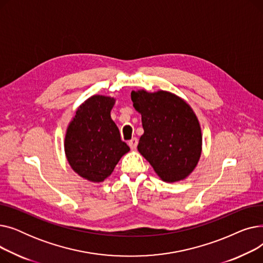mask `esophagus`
<instances>
[{"label": "esophagus", "instance_id": "esophagus-1", "mask_svg": "<svg viewBox=\"0 0 263 263\" xmlns=\"http://www.w3.org/2000/svg\"><path fill=\"white\" fill-rule=\"evenodd\" d=\"M137 143H139V141H137V139L136 137H133V139L131 140V141H129V146H130V148L132 149V150H134L135 148H136V146H137Z\"/></svg>", "mask_w": 263, "mask_h": 263}]
</instances>
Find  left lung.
<instances>
[{
    "mask_svg": "<svg viewBox=\"0 0 263 263\" xmlns=\"http://www.w3.org/2000/svg\"><path fill=\"white\" fill-rule=\"evenodd\" d=\"M133 106L142 115L144 134L139 153L164 182L184 180L199 162L202 134L190 104L166 90H132Z\"/></svg>",
    "mask_w": 263,
    "mask_h": 263,
    "instance_id": "8db88e82",
    "label": "left lung"
}]
</instances>
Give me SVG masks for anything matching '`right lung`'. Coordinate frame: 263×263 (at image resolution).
<instances>
[{"label":"right lung","mask_w":263,"mask_h":263,"mask_svg":"<svg viewBox=\"0 0 263 263\" xmlns=\"http://www.w3.org/2000/svg\"><path fill=\"white\" fill-rule=\"evenodd\" d=\"M115 102L114 97H89L77 108L66 130L64 149L69 165L80 177L93 183L103 182L121 157L130 151L110 118Z\"/></svg>","instance_id":"1"}]
</instances>
